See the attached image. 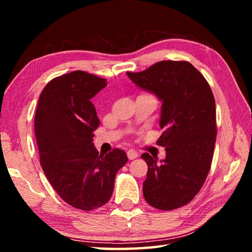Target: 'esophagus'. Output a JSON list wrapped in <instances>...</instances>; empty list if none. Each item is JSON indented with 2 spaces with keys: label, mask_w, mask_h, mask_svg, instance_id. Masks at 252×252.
Here are the masks:
<instances>
[{
  "label": "esophagus",
  "mask_w": 252,
  "mask_h": 252,
  "mask_svg": "<svg viewBox=\"0 0 252 252\" xmlns=\"http://www.w3.org/2000/svg\"><path fill=\"white\" fill-rule=\"evenodd\" d=\"M126 156H127V158H129L130 160H133V159L137 158L138 154H137V152L133 151V149H130V151H127V153H126Z\"/></svg>",
  "instance_id": "34e87169"
}]
</instances>
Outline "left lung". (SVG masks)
Here are the masks:
<instances>
[{"mask_svg":"<svg viewBox=\"0 0 252 252\" xmlns=\"http://www.w3.org/2000/svg\"><path fill=\"white\" fill-rule=\"evenodd\" d=\"M137 87L162 100L157 144L165 159L144 153L148 165L143 194L152 207L173 210L192 200L211 168L217 140L216 101L205 77L185 61H162L126 72Z\"/></svg>","mask_w":252,"mask_h":252,"instance_id":"left-lung-1","label":"left lung"}]
</instances>
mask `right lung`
I'll return each mask as SVG.
<instances>
[{"label":"right lung","mask_w":252,"mask_h":252,"mask_svg":"<svg viewBox=\"0 0 252 252\" xmlns=\"http://www.w3.org/2000/svg\"><path fill=\"white\" fill-rule=\"evenodd\" d=\"M107 80L77 70L46 84L34 117V132L41 167L57 195L83 211L108 202L118 170L127 161L115 148L99 155L93 144L99 120L91 98Z\"/></svg>","instance_id":"1"}]
</instances>
